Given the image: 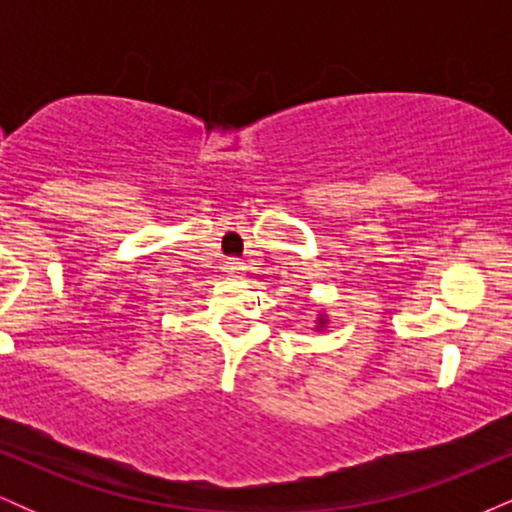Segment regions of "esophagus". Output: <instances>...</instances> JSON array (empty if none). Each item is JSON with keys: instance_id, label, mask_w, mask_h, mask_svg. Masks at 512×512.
Returning a JSON list of instances; mask_svg holds the SVG:
<instances>
[{"instance_id": "34e87169", "label": "esophagus", "mask_w": 512, "mask_h": 512, "mask_svg": "<svg viewBox=\"0 0 512 512\" xmlns=\"http://www.w3.org/2000/svg\"><path fill=\"white\" fill-rule=\"evenodd\" d=\"M223 272L228 276H233V279H238V276L245 274V264L240 260H226L223 262Z\"/></svg>"}]
</instances>
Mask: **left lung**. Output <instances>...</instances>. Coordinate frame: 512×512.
Wrapping results in <instances>:
<instances>
[{"instance_id":"left-lung-1","label":"left lung","mask_w":512,"mask_h":512,"mask_svg":"<svg viewBox=\"0 0 512 512\" xmlns=\"http://www.w3.org/2000/svg\"><path fill=\"white\" fill-rule=\"evenodd\" d=\"M327 325H330V317H327L325 310H322V313L315 317V327H313V330H315V332H325Z\"/></svg>"}]
</instances>
